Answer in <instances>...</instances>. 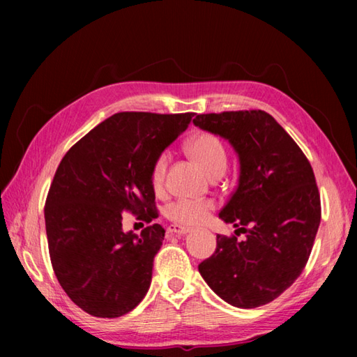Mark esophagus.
<instances>
[{
    "label": "esophagus",
    "instance_id": "esophagus-1",
    "mask_svg": "<svg viewBox=\"0 0 357 357\" xmlns=\"http://www.w3.org/2000/svg\"><path fill=\"white\" fill-rule=\"evenodd\" d=\"M167 233H170V234H181V236H183V234L190 233V229H188V227L178 225V224H172V225L167 227Z\"/></svg>",
    "mask_w": 357,
    "mask_h": 357
}]
</instances>
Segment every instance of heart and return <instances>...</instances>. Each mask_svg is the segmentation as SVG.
<instances>
[{"label":"heart","mask_w":357,"mask_h":357,"mask_svg":"<svg viewBox=\"0 0 357 357\" xmlns=\"http://www.w3.org/2000/svg\"><path fill=\"white\" fill-rule=\"evenodd\" d=\"M188 151L199 162V165L206 170L210 176H213L218 172H224L229 156L224 142L218 136L211 133H199L188 142ZM170 156L167 151L159 155L153 167H151V187L156 192H161L165 185L167 170H169ZM215 208V202L210 199H185L181 198L170 202L165 207V216L170 221L179 225H196L206 221Z\"/></svg>","instance_id":"1"}]
</instances>
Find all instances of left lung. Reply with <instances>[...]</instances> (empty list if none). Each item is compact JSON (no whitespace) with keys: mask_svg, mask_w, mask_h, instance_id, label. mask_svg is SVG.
I'll list each match as a JSON object with an SVG mask.
<instances>
[{"mask_svg":"<svg viewBox=\"0 0 357 357\" xmlns=\"http://www.w3.org/2000/svg\"><path fill=\"white\" fill-rule=\"evenodd\" d=\"M196 127L229 139L239 183L219 213L238 230L218 234L199 273L219 298L256 308L282 294L304 270L321 224V196L304 151L264 110L206 113ZM239 232L246 239H237Z\"/></svg>","mask_w":357,"mask_h":357,"instance_id":"8db88e82","label":"left lung"}]
</instances>
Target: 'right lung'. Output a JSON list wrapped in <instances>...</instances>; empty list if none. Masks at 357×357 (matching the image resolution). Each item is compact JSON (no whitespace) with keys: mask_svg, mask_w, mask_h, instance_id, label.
Here are the masks:
<instances>
[{"mask_svg":"<svg viewBox=\"0 0 357 357\" xmlns=\"http://www.w3.org/2000/svg\"><path fill=\"white\" fill-rule=\"evenodd\" d=\"M195 113L121 112L70 147L59 162L44 207L53 271L86 313L119 317L139 304L165 230L151 224L123 231L124 211L158 218L151 167Z\"/></svg>","mask_w":357,"mask_h":357,"instance_id":"add662e5","label":"right lung"}]
</instances>
